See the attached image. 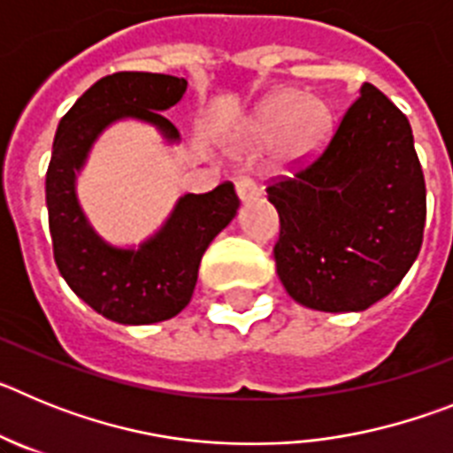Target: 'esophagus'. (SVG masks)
I'll use <instances>...</instances> for the list:
<instances>
[{"label": "esophagus", "mask_w": 453, "mask_h": 453, "mask_svg": "<svg viewBox=\"0 0 453 453\" xmlns=\"http://www.w3.org/2000/svg\"><path fill=\"white\" fill-rule=\"evenodd\" d=\"M235 192H238V197L242 203H250L261 197V188H258V183L251 177H240L235 181Z\"/></svg>", "instance_id": "34e87169"}]
</instances>
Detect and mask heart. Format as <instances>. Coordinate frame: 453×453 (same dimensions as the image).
Returning a JSON list of instances; mask_svg holds the SVG:
<instances>
[{
  "label": "heart",
  "instance_id": "b5f03b06",
  "mask_svg": "<svg viewBox=\"0 0 453 453\" xmlns=\"http://www.w3.org/2000/svg\"><path fill=\"white\" fill-rule=\"evenodd\" d=\"M329 104L302 90H274L256 106L238 151L258 154L270 150L276 172H297L322 156L331 138Z\"/></svg>",
  "mask_w": 453,
  "mask_h": 453
}]
</instances>
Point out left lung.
<instances>
[{
	"instance_id": "left-lung-1",
	"label": "left lung",
	"mask_w": 453,
	"mask_h": 453,
	"mask_svg": "<svg viewBox=\"0 0 453 453\" xmlns=\"http://www.w3.org/2000/svg\"><path fill=\"white\" fill-rule=\"evenodd\" d=\"M334 140L295 179L267 188L281 219L276 274L297 303L358 313L415 263L426 188L406 115L363 83Z\"/></svg>"
}]
</instances>
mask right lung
Wrapping results in <instances>:
<instances>
[{
    "instance_id": "add662e5",
    "label": "right lung",
    "mask_w": 453,
    "mask_h": 453,
    "mask_svg": "<svg viewBox=\"0 0 453 453\" xmlns=\"http://www.w3.org/2000/svg\"><path fill=\"white\" fill-rule=\"evenodd\" d=\"M186 79L118 72L92 83L56 129L47 167V213L58 272L81 302L111 322L156 324L179 315L197 286L203 251L238 213L234 183L183 195L165 222L140 245H113L88 219L77 183L99 135L113 124H147L165 145L181 134L165 111L181 102Z\"/></svg>"
}]
</instances>
